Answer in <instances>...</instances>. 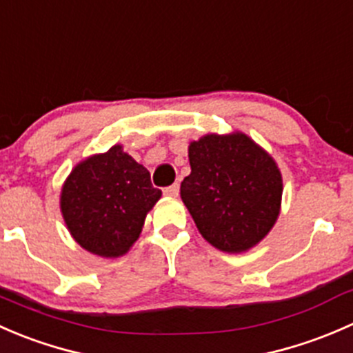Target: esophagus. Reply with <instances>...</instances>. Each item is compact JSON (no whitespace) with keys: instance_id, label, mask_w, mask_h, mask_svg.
Segmentation results:
<instances>
[{"instance_id":"obj_1","label":"esophagus","mask_w":353,"mask_h":353,"mask_svg":"<svg viewBox=\"0 0 353 353\" xmlns=\"http://www.w3.org/2000/svg\"><path fill=\"white\" fill-rule=\"evenodd\" d=\"M163 194L170 198H176L177 194H179V184H172V186L165 188V190H163Z\"/></svg>"}]
</instances>
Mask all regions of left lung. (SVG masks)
I'll return each instance as SVG.
<instances>
[{"mask_svg":"<svg viewBox=\"0 0 353 353\" xmlns=\"http://www.w3.org/2000/svg\"><path fill=\"white\" fill-rule=\"evenodd\" d=\"M181 198L206 243L229 254L258 245L279 220V163L243 131L203 134L188 147Z\"/></svg>","mask_w":353,"mask_h":353,"instance_id":"left-lung-1","label":"left lung"}]
</instances>
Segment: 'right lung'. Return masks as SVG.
<instances>
[{
	"label": "right lung",
	"mask_w": 353,
	"mask_h": 353,
	"mask_svg": "<svg viewBox=\"0 0 353 353\" xmlns=\"http://www.w3.org/2000/svg\"><path fill=\"white\" fill-rule=\"evenodd\" d=\"M162 196L150 172L112 145L78 162L63 183L59 208L74 243L101 258L124 256L140 237L148 212Z\"/></svg>",
	"instance_id": "1"
}]
</instances>
